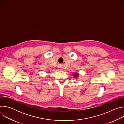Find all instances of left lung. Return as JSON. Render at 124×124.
<instances>
[{
    "mask_svg": "<svg viewBox=\"0 0 124 124\" xmlns=\"http://www.w3.org/2000/svg\"><path fill=\"white\" fill-rule=\"evenodd\" d=\"M78 76V74H75V75H74V76H75V77H76V78H77Z\"/></svg>",
    "mask_w": 124,
    "mask_h": 124,
    "instance_id": "1",
    "label": "left lung"
}]
</instances>
